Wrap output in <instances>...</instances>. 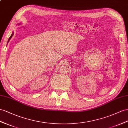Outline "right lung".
I'll list each match as a JSON object with an SVG mask.
<instances>
[{
    "label": "right lung",
    "instance_id": "add662e5",
    "mask_svg": "<svg viewBox=\"0 0 128 128\" xmlns=\"http://www.w3.org/2000/svg\"><path fill=\"white\" fill-rule=\"evenodd\" d=\"M13 35H14V32H12V34L11 36H10V38H9V39H8V42H9V40H10V39L11 38V37H12V36H13Z\"/></svg>",
    "mask_w": 128,
    "mask_h": 128
}]
</instances>
